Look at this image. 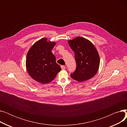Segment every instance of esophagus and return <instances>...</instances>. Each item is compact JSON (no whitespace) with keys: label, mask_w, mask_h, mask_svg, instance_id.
Wrapping results in <instances>:
<instances>
[{"label":"esophagus","mask_w":127,"mask_h":127,"mask_svg":"<svg viewBox=\"0 0 127 127\" xmlns=\"http://www.w3.org/2000/svg\"><path fill=\"white\" fill-rule=\"evenodd\" d=\"M61 67L62 69H65V66H64V65H62L61 66Z\"/></svg>","instance_id":"esophagus-1"}]
</instances>
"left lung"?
I'll return each instance as SVG.
<instances>
[{
    "mask_svg": "<svg viewBox=\"0 0 127 127\" xmlns=\"http://www.w3.org/2000/svg\"><path fill=\"white\" fill-rule=\"evenodd\" d=\"M75 53L77 67L70 76L78 82L91 79L97 72L100 65L99 53L95 46L85 38L78 36L68 41Z\"/></svg>",
    "mask_w": 127,
    "mask_h": 127,
    "instance_id": "8db88e82",
    "label": "left lung"
}]
</instances>
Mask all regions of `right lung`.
I'll return each mask as SVG.
<instances>
[{
	"mask_svg": "<svg viewBox=\"0 0 127 127\" xmlns=\"http://www.w3.org/2000/svg\"><path fill=\"white\" fill-rule=\"evenodd\" d=\"M56 43L45 37L36 41L30 48L26 61V69L29 76L39 83L51 82L61 70L51 52Z\"/></svg>",
	"mask_w": 127,
	"mask_h": 127,
	"instance_id": "add662e5",
	"label": "right lung"
}]
</instances>
